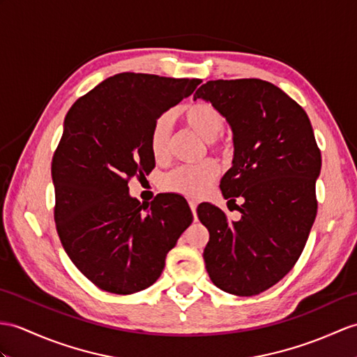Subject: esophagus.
<instances>
[{"label":"esophagus","instance_id":"obj_1","mask_svg":"<svg viewBox=\"0 0 357 357\" xmlns=\"http://www.w3.org/2000/svg\"><path fill=\"white\" fill-rule=\"evenodd\" d=\"M188 204H190V208H192V213H193V216L196 218V208H197V204H196L195 201H190Z\"/></svg>","mask_w":357,"mask_h":357}]
</instances>
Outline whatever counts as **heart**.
<instances>
[{
    "label": "heart",
    "mask_w": 357,
    "mask_h": 357,
    "mask_svg": "<svg viewBox=\"0 0 357 357\" xmlns=\"http://www.w3.org/2000/svg\"><path fill=\"white\" fill-rule=\"evenodd\" d=\"M181 117L187 126L211 146H216V138L225 126V119L216 106L206 102H196L185 106L181 111ZM172 134V119L164 114L153 123L151 132V152L155 160L162 161L169 155ZM219 173L218 164L205 161L199 165H185L169 173L164 179V187L169 192H175L188 197H197L206 192L211 182Z\"/></svg>",
    "instance_id": "obj_1"
}]
</instances>
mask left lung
I'll list each match as a JSON object with an SVG mask.
<instances>
[{
	"mask_svg": "<svg viewBox=\"0 0 357 357\" xmlns=\"http://www.w3.org/2000/svg\"><path fill=\"white\" fill-rule=\"evenodd\" d=\"M195 100L216 106L233 132V165L220 181L238 220L216 205L197 208L210 240L205 268L223 292L252 296L294 268L317 218L321 152L307 114L284 91L260 79L210 80Z\"/></svg>",
	"mask_w": 357,
	"mask_h": 357,
	"instance_id": "obj_1",
	"label": "left lung"
}]
</instances>
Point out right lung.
<instances>
[{"label": "right lung", "mask_w": 357, "mask_h": 357, "mask_svg": "<svg viewBox=\"0 0 357 357\" xmlns=\"http://www.w3.org/2000/svg\"><path fill=\"white\" fill-rule=\"evenodd\" d=\"M201 84L121 73L71 106L52 175L54 220L65 252L102 291L129 295L160 278L193 214L178 195L152 205L129 193L128 181L151 172L153 123Z\"/></svg>", "instance_id": "right-lung-1"}]
</instances>
